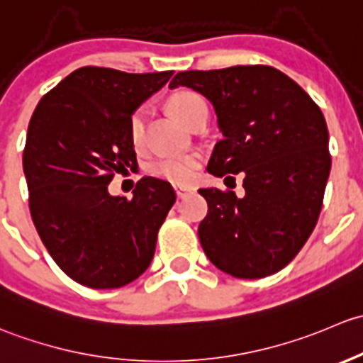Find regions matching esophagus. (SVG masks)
Segmentation results:
<instances>
[{
  "mask_svg": "<svg viewBox=\"0 0 363 363\" xmlns=\"http://www.w3.org/2000/svg\"><path fill=\"white\" fill-rule=\"evenodd\" d=\"M174 192H177V196L180 197H185L186 194H190V192H196V186H189V185H180V183H178V185H174Z\"/></svg>",
  "mask_w": 363,
  "mask_h": 363,
  "instance_id": "obj_1",
  "label": "esophagus"
}]
</instances>
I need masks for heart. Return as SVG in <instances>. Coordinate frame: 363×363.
I'll return each mask as SVG.
<instances>
[{
  "mask_svg": "<svg viewBox=\"0 0 363 363\" xmlns=\"http://www.w3.org/2000/svg\"><path fill=\"white\" fill-rule=\"evenodd\" d=\"M204 101L201 99V96H197L196 92L190 91H182L173 94L167 101V110L171 111L174 118L182 122L183 125L189 124V121L192 118V115L196 113V110L199 106H203ZM145 118H147V111L141 108V110H136L133 113L129 121V134L133 145L140 147L143 143L145 138ZM199 157L194 154H177V155H167L159 159L152 166V171L159 177L166 178V180L180 183V185H185V183L192 182V178L196 177L197 169H199Z\"/></svg>",
  "mask_w": 363,
  "mask_h": 363,
  "instance_id": "obj_1",
  "label": "heart"
}]
</instances>
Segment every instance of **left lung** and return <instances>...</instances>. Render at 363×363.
<instances>
[{"mask_svg":"<svg viewBox=\"0 0 363 363\" xmlns=\"http://www.w3.org/2000/svg\"><path fill=\"white\" fill-rule=\"evenodd\" d=\"M180 85L213 104L223 134L208 173H241L245 186L241 197L199 189L208 201L199 223L204 253L234 278L281 271L318 222L330 174L323 113L292 78L271 66L180 71L169 87Z\"/></svg>","mask_w":363,"mask_h":363,"instance_id":"obj_1","label":"left lung"}]
</instances>
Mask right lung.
I'll return each instance as SVG.
<instances>
[{
    "label": "right lung",
    "instance_id": "add662e5",
    "mask_svg": "<svg viewBox=\"0 0 363 363\" xmlns=\"http://www.w3.org/2000/svg\"><path fill=\"white\" fill-rule=\"evenodd\" d=\"M171 77L84 66L43 96L29 122L22 167L33 222L55 264L89 289L140 278L177 201L152 177L130 199L108 192L115 173L136 164L130 117Z\"/></svg>",
    "mask_w": 363,
    "mask_h": 363
}]
</instances>
